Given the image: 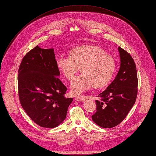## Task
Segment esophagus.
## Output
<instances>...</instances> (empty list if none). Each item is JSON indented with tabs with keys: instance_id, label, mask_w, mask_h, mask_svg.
Masks as SVG:
<instances>
[{
	"instance_id": "obj_1",
	"label": "esophagus",
	"mask_w": 156,
	"mask_h": 156,
	"mask_svg": "<svg viewBox=\"0 0 156 156\" xmlns=\"http://www.w3.org/2000/svg\"><path fill=\"white\" fill-rule=\"evenodd\" d=\"M75 100L78 102H83L85 101V98L84 97H76Z\"/></svg>"
}]
</instances>
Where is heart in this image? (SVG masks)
Listing matches in <instances>:
<instances>
[{"label":"heart","instance_id":"obj_1","mask_svg":"<svg viewBox=\"0 0 156 156\" xmlns=\"http://www.w3.org/2000/svg\"><path fill=\"white\" fill-rule=\"evenodd\" d=\"M57 68L68 80H72L80 68L81 73L71 84V94L80 96L94 86L108 85L115 71L114 57L97 45H81L72 47L69 56L59 55L55 59Z\"/></svg>","mask_w":156,"mask_h":156}]
</instances>
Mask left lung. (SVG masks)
<instances>
[{"label": "left lung", "instance_id": "8db88e82", "mask_svg": "<svg viewBox=\"0 0 156 156\" xmlns=\"http://www.w3.org/2000/svg\"><path fill=\"white\" fill-rule=\"evenodd\" d=\"M120 68L112 82L99 95L96 112L92 119L104 128L116 126L125 119L133 106L138 93V78L135 61L119 47Z\"/></svg>", "mask_w": 156, "mask_h": 156}]
</instances>
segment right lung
Listing matches in <instances>:
<instances>
[{
	"label": "right lung",
	"instance_id": "right-lung-1",
	"mask_svg": "<svg viewBox=\"0 0 156 156\" xmlns=\"http://www.w3.org/2000/svg\"><path fill=\"white\" fill-rule=\"evenodd\" d=\"M53 48L38 45L23 58L18 69V94L21 105L36 124L52 128L66 117L73 98H66L67 88L57 77Z\"/></svg>",
	"mask_w": 156,
	"mask_h": 156
}]
</instances>
